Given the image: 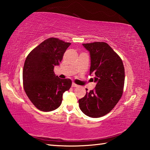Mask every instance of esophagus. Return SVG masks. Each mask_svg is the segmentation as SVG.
<instances>
[{"mask_svg": "<svg viewBox=\"0 0 150 150\" xmlns=\"http://www.w3.org/2000/svg\"><path fill=\"white\" fill-rule=\"evenodd\" d=\"M78 86L77 84H76V83H72V87H78Z\"/></svg>", "mask_w": 150, "mask_h": 150, "instance_id": "34e87169", "label": "esophagus"}]
</instances>
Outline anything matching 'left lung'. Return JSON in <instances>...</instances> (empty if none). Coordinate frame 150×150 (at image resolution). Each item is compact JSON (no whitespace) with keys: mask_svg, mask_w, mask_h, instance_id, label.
<instances>
[{"mask_svg":"<svg viewBox=\"0 0 150 150\" xmlns=\"http://www.w3.org/2000/svg\"><path fill=\"white\" fill-rule=\"evenodd\" d=\"M83 46L89 52V74H95L92 80L97 85L78 100L79 106L87 116L100 117L111 111L122 96L125 69L120 56L106 42H95Z\"/></svg>","mask_w":150,"mask_h":150,"instance_id":"1","label":"left lung"}]
</instances>
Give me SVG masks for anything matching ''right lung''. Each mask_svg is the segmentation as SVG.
<instances>
[{
  "label": "right lung",
  "instance_id": "add662e5",
  "mask_svg": "<svg viewBox=\"0 0 150 150\" xmlns=\"http://www.w3.org/2000/svg\"><path fill=\"white\" fill-rule=\"evenodd\" d=\"M71 44L50 38L29 53L23 70V83L28 98L36 108L50 112L59 108L63 93L72 86L70 79H60L53 72Z\"/></svg>",
  "mask_w": 150,
  "mask_h": 150
}]
</instances>
